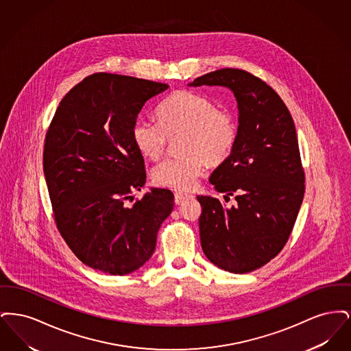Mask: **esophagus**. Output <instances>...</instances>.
<instances>
[{
	"instance_id": "esophagus-1",
	"label": "esophagus",
	"mask_w": 351,
	"mask_h": 351,
	"mask_svg": "<svg viewBox=\"0 0 351 351\" xmlns=\"http://www.w3.org/2000/svg\"><path fill=\"white\" fill-rule=\"evenodd\" d=\"M189 197H192L191 195H188V193H175V204L176 205H180V204H183L184 201L186 200V199H189Z\"/></svg>"
}]
</instances>
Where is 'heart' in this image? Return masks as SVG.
<instances>
[{
	"instance_id": "b5f03b06",
	"label": "heart",
	"mask_w": 351,
	"mask_h": 351,
	"mask_svg": "<svg viewBox=\"0 0 351 351\" xmlns=\"http://www.w3.org/2000/svg\"><path fill=\"white\" fill-rule=\"evenodd\" d=\"M159 122L138 118L132 139L138 152L152 160L166 151L169 138L182 136L179 151L152 169V182L169 189L188 191L195 186L204 162L217 166L233 150L238 128L232 113L218 109L216 101L195 90H178L158 110Z\"/></svg>"
}]
</instances>
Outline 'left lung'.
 <instances>
[{
	"label": "left lung",
	"mask_w": 351,
	"mask_h": 351,
	"mask_svg": "<svg viewBox=\"0 0 351 351\" xmlns=\"http://www.w3.org/2000/svg\"><path fill=\"white\" fill-rule=\"evenodd\" d=\"M188 85L225 86L237 100L235 145L209 178L237 204L225 208L218 199L197 196L199 226L201 247L213 265L247 274L282 251L300 210L305 178L295 123L279 95L246 71L222 68Z\"/></svg>",
	"instance_id": "8db88e82"
}]
</instances>
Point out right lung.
I'll return each mask as SVG.
<instances>
[{"label":"right lung","instance_id":"add662e5","mask_svg":"<svg viewBox=\"0 0 351 351\" xmlns=\"http://www.w3.org/2000/svg\"><path fill=\"white\" fill-rule=\"evenodd\" d=\"M167 89L132 76L90 75L60 101L46 134L43 172L56 226L84 265L101 272L126 275L146 265L173 209V195L163 188L126 204L146 183L134 122Z\"/></svg>","mask_w":351,"mask_h":351}]
</instances>
